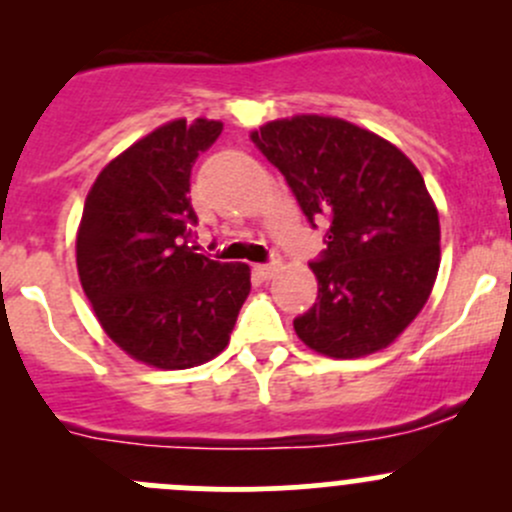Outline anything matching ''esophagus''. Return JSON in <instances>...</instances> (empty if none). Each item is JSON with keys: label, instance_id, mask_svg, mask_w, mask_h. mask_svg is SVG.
<instances>
[{"label": "esophagus", "instance_id": "34e87169", "mask_svg": "<svg viewBox=\"0 0 512 512\" xmlns=\"http://www.w3.org/2000/svg\"><path fill=\"white\" fill-rule=\"evenodd\" d=\"M255 272L262 277V280H272V277L280 272V267H277V262H267V265H257Z\"/></svg>", "mask_w": 512, "mask_h": 512}]
</instances>
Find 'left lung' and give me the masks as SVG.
I'll list each match as a JSON object with an SVG mask.
<instances>
[{"mask_svg": "<svg viewBox=\"0 0 512 512\" xmlns=\"http://www.w3.org/2000/svg\"><path fill=\"white\" fill-rule=\"evenodd\" d=\"M252 141L309 225H327V250L309 262L317 302L294 319L297 337L334 359L386 349L423 309L441 262L438 210L418 168L342 118H282Z\"/></svg>", "mask_w": 512, "mask_h": 512, "instance_id": "1", "label": "left lung"}]
</instances>
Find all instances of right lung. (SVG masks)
<instances>
[{
  "instance_id": "right-lung-1",
  "label": "right lung",
  "mask_w": 512,
  "mask_h": 512,
  "mask_svg": "<svg viewBox=\"0 0 512 512\" xmlns=\"http://www.w3.org/2000/svg\"><path fill=\"white\" fill-rule=\"evenodd\" d=\"M223 123L170 121L98 173L76 235L81 287L108 337L158 369H190L230 342L250 267L195 252L190 173Z\"/></svg>"
}]
</instances>
